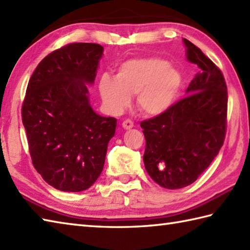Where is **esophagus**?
Wrapping results in <instances>:
<instances>
[{"instance_id": "obj_1", "label": "esophagus", "mask_w": 250, "mask_h": 250, "mask_svg": "<svg viewBox=\"0 0 250 250\" xmlns=\"http://www.w3.org/2000/svg\"><path fill=\"white\" fill-rule=\"evenodd\" d=\"M122 125H123L125 129H130V128H133V127H134V123H133V121H131V120H125Z\"/></svg>"}]
</instances>
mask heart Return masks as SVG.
Instances as JSON below:
<instances>
[{
    "mask_svg": "<svg viewBox=\"0 0 250 250\" xmlns=\"http://www.w3.org/2000/svg\"><path fill=\"white\" fill-rule=\"evenodd\" d=\"M182 83L181 73L166 60L141 58L122 63L115 77L102 75L99 91L113 114H120L128 106L129 96L137 95L139 110L148 115H158L173 104Z\"/></svg>",
    "mask_w": 250,
    "mask_h": 250,
    "instance_id": "b5f03b06",
    "label": "heart"
}]
</instances>
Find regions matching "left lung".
<instances>
[{
  "mask_svg": "<svg viewBox=\"0 0 250 250\" xmlns=\"http://www.w3.org/2000/svg\"><path fill=\"white\" fill-rule=\"evenodd\" d=\"M184 43L187 60L201 69L187 88L189 96L140 123L146 171L168 189L194 183L219 153L227 134L228 87L223 74L198 46L187 39Z\"/></svg>",
  "mask_w": 250,
  "mask_h": 250,
  "instance_id": "1",
  "label": "left lung"
}]
</instances>
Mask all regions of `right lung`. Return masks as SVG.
I'll use <instances>...</instances> for the list:
<instances>
[{
    "mask_svg": "<svg viewBox=\"0 0 250 250\" xmlns=\"http://www.w3.org/2000/svg\"><path fill=\"white\" fill-rule=\"evenodd\" d=\"M102 52L97 43H68L46 55L28 83L21 120L32 164L59 190L90 187L115 134L116 119L98 115L88 100Z\"/></svg>",
    "mask_w": 250,
    "mask_h": 250,
    "instance_id": "1",
    "label": "right lung"
}]
</instances>
